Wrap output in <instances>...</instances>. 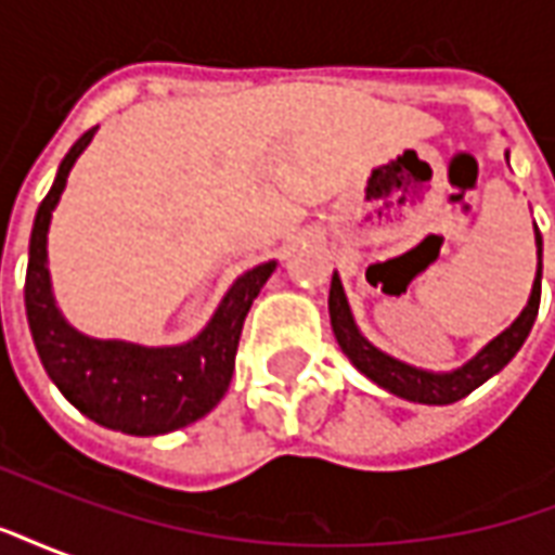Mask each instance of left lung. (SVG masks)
Segmentation results:
<instances>
[{
    "mask_svg": "<svg viewBox=\"0 0 555 555\" xmlns=\"http://www.w3.org/2000/svg\"><path fill=\"white\" fill-rule=\"evenodd\" d=\"M538 243V258H541V234H535ZM538 302H541V261H538V276L535 285H532V297L526 302V309L520 312V318L514 321L502 336H496L490 341L488 348L478 353L476 360H469L464 369H457L452 374H430L418 372V369H410L404 362L386 357L384 350H377L369 341L362 338V333L353 324V314H350L348 297L341 291V282L333 273V285H330V318H333V333H336L338 345L348 353L350 362L360 369L365 377H372L374 384L389 389L392 396L408 398V401H418V404H452V401H461L473 389L490 380L493 374L502 372L512 357L520 350V345L529 336V330L535 324Z\"/></svg>",
    "mask_w": 555,
    "mask_h": 555,
    "instance_id": "left-lung-1",
    "label": "left lung"
}]
</instances>
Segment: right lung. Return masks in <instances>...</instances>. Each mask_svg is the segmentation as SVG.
<instances>
[{
	"instance_id": "1",
	"label": "right lung",
	"mask_w": 555,
	"mask_h": 555,
	"mask_svg": "<svg viewBox=\"0 0 555 555\" xmlns=\"http://www.w3.org/2000/svg\"><path fill=\"white\" fill-rule=\"evenodd\" d=\"M94 130L82 133L59 166L55 183L35 214L26 267V318L31 338L62 396L98 425L137 437L169 434L217 408L234 374L243 321L258 291L273 273V261L234 282L202 336L181 348H139L98 341L77 333L59 314L47 273V229L67 171L86 151Z\"/></svg>"
}]
</instances>
